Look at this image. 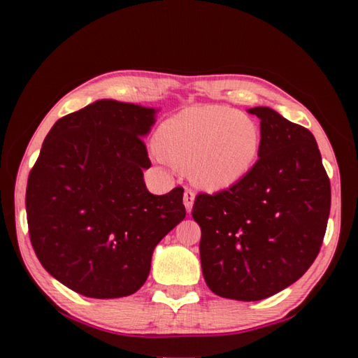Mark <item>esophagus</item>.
<instances>
[{
    "instance_id": "esophagus-1",
    "label": "esophagus",
    "mask_w": 358,
    "mask_h": 358,
    "mask_svg": "<svg viewBox=\"0 0 358 358\" xmlns=\"http://www.w3.org/2000/svg\"><path fill=\"white\" fill-rule=\"evenodd\" d=\"M194 199H196V194L191 189H186L185 191V196H183V202H185V207L187 211H191L192 208V203H194Z\"/></svg>"
}]
</instances>
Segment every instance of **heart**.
Returning <instances> with one entry per match:
<instances>
[{"label": "heart", "mask_w": 358, "mask_h": 358, "mask_svg": "<svg viewBox=\"0 0 358 358\" xmlns=\"http://www.w3.org/2000/svg\"><path fill=\"white\" fill-rule=\"evenodd\" d=\"M155 147L162 159L189 172L194 185L222 191L252 171L262 132L251 117L230 107H189L159 126Z\"/></svg>", "instance_id": "obj_1"}]
</instances>
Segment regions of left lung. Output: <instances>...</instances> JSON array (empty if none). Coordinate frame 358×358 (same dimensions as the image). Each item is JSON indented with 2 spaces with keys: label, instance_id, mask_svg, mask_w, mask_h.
<instances>
[{
  "label": "left lung",
  "instance_id": "obj_1",
  "mask_svg": "<svg viewBox=\"0 0 358 358\" xmlns=\"http://www.w3.org/2000/svg\"><path fill=\"white\" fill-rule=\"evenodd\" d=\"M248 112L260 120L257 162L240 183L197 194L192 217L211 292L257 301L300 280L317 257L331 192L310 131L270 107Z\"/></svg>",
  "mask_w": 358,
  "mask_h": 358
}]
</instances>
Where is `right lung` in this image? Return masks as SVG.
I'll return each instance as SVG.
<instances>
[{
	"label": "right lung",
	"mask_w": 358,
	"mask_h": 358,
	"mask_svg": "<svg viewBox=\"0 0 358 358\" xmlns=\"http://www.w3.org/2000/svg\"><path fill=\"white\" fill-rule=\"evenodd\" d=\"M155 108L101 99L59 118L27 185L29 240L42 266L92 299L147 281L156 245L185 220L183 187L151 194L143 136Z\"/></svg>",
	"instance_id": "add662e5"
}]
</instances>
